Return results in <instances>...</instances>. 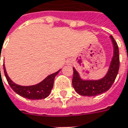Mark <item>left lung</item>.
Segmentation results:
<instances>
[{"instance_id":"obj_1","label":"left lung","mask_w":128,"mask_h":128,"mask_svg":"<svg viewBox=\"0 0 128 128\" xmlns=\"http://www.w3.org/2000/svg\"><path fill=\"white\" fill-rule=\"evenodd\" d=\"M110 38L114 46V54L109 70L105 77L97 81H84L80 78L76 69L73 68L72 85L79 95L84 96H95L103 94L109 90L115 82L120 66L119 50L117 42L112 35H110Z\"/></svg>"}]
</instances>
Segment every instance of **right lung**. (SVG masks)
<instances>
[{
    "label": "right lung",
    "instance_id": "obj_1",
    "mask_svg": "<svg viewBox=\"0 0 128 128\" xmlns=\"http://www.w3.org/2000/svg\"><path fill=\"white\" fill-rule=\"evenodd\" d=\"M4 74L6 77V79L10 86L11 87L12 90L16 92V94L20 95L21 96L32 100H40L46 98L53 88L54 85V80L55 76L60 72V70L58 72L54 73L48 76L46 78H44L42 82L39 83L38 84L34 86H22L16 84L14 82L10 80V78L8 77L7 74L5 66H3Z\"/></svg>",
    "mask_w": 128,
    "mask_h": 128
}]
</instances>
